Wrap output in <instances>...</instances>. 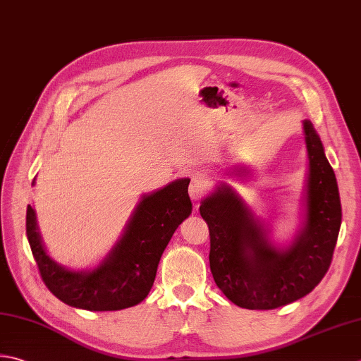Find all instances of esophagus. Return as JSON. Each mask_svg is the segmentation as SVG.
Masks as SVG:
<instances>
[{
    "label": "esophagus",
    "instance_id": "obj_1",
    "mask_svg": "<svg viewBox=\"0 0 361 361\" xmlns=\"http://www.w3.org/2000/svg\"><path fill=\"white\" fill-rule=\"evenodd\" d=\"M207 190H208V183L203 178H200V176H197V178L190 181L189 185V197L194 202H199L202 197L207 194Z\"/></svg>",
    "mask_w": 361,
    "mask_h": 361
}]
</instances>
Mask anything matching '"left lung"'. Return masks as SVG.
<instances>
[{"instance_id":"1","label":"left lung","mask_w":361,"mask_h":361,"mask_svg":"<svg viewBox=\"0 0 361 361\" xmlns=\"http://www.w3.org/2000/svg\"><path fill=\"white\" fill-rule=\"evenodd\" d=\"M302 123L308 172L302 222L291 243L275 244L269 222L227 183H219L200 202L211 238V272L219 289L241 308L274 310L299 300L319 285L331 263L341 227L340 192L313 123ZM231 175L247 180L250 169L235 167Z\"/></svg>"}]
</instances>
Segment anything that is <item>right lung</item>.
<instances>
[{
	"mask_svg": "<svg viewBox=\"0 0 361 361\" xmlns=\"http://www.w3.org/2000/svg\"><path fill=\"white\" fill-rule=\"evenodd\" d=\"M189 181L178 178L140 197L108 255L82 271L68 269L48 255L35 209L27 204L26 236L47 288L67 305L89 312H117L142 302L153 286L162 252L192 213Z\"/></svg>",
	"mask_w": 361,
	"mask_h": 361,
	"instance_id": "obj_1",
	"label": "right lung"
}]
</instances>
